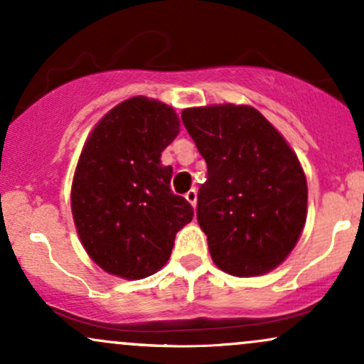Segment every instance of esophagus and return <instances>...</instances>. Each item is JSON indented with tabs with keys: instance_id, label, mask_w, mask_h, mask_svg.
Wrapping results in <instances>:
<instances>
[{
	"instance_id": "1",
	"label": "esophagus",
	"mask_w": 364,
	"mask_h": 364,
	"mask_svg": "<svg viewBox=\"0 0 364 364\" xmlns=\"http://www.w3.org/2000/svg\"><path fill=\"white\" fill-rule=\"evenodd\" d=\"M185 198L191 203V205L195 207L196 205V190H193V188H191V190L185 195Z\"/></svg>"
}]
</instances>
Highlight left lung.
I'll use <instances>...</instances> for the list:
<instances>
[{
	"label": "left lung",
	"instance_id": "1",
	"mask_svg": "<svg viewBox=\"0 0 364 364\" xmlns=\"http://www.w3.org/2000/svg\"><path fill=\"white\" fill-rule=\"evenodd\" d=\"M207 162L196 219L224 272H270L291 253L306 223L308 186L284 136L252 106L219 104L181 112Z\"/></svg>",
	"mask_w": 364,
	"mask_h": 364
}]
</instances>
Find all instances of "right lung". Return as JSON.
<instances>
[{
    "label": "right lung",
    "mask_w": 364,
    "mask_h": 364,
    "mask_svg": "<svg viewBox=\"0 0 364 364\" xmlns=\"http://www.w3.org/2000/svg\"><path fill=\"white\" fill-rule=\"evenodd\" d=\"M168 104L132 97L107 112L75 169L72 214L89 257L107 274L144 279L169 260L193 207L171 191L173 168L161 154L178 136Z\"/></svg>",
    "instance_id": "add662e5"
}]
</instances>
